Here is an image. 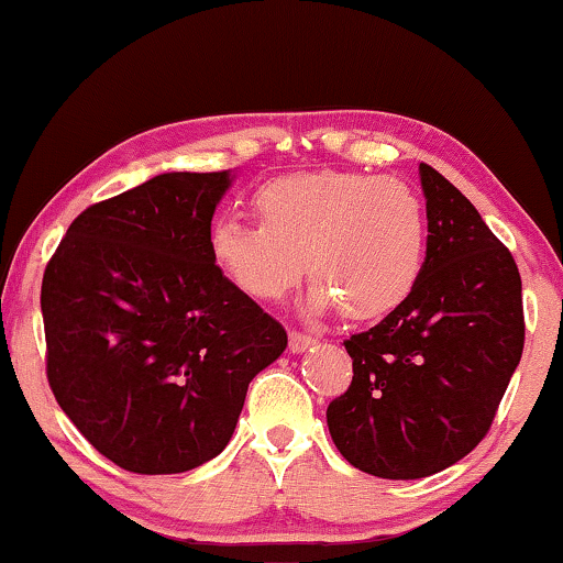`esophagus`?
Wrapping results in <instances>:
<instances>
[{
    "label": "esophagus",
    "mask_w": 563,
    "mask_h": 563,
    "mask_svg": "<svg viewBox=\"0 0 563 563\" xmlns=\"http://www.w3.org/2000/svg\"><path fill=\"white\" fill-rule=\"evenodd\" d=\"M310 345H314V338L310 333H302V330H291V333H289V351L291 353L310 349Z\"/></svg>",
    "instance_id": "34e87169"
}]
</instances>
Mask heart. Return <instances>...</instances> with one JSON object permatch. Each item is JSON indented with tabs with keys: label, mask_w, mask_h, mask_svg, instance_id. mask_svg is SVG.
Listing matches in <instances>:
<instances>
[{
	"label": "heart",
	"mask_w": 563,
	"mask_h": 563,
	"mask_svg": "<svg viewBox=\"0 0 563 563\" xmlns=\"http://www.w3.org/2000/svg\"><path fill=\"white\" fill-rule=\"evenodd\" d=\"M261 225L218 220L212 258L245 295L276 302L305 274L314 310L343 307L351 320L397 310L418 287L428 222L420 197L397 179L310 172L274 179L253 195Z\"/></svg>",
	"instance_id": "b5f03b06"
}]
</instances>
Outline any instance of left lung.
I'll use <instances>...</instances> for the list:
<instances>
[{
	"label": "left lung",
	"mask_w": 563,
	"mask_h": 563,
	"mask_svg": "<svg viewBox=\"0 0 563 563\" xmlns=\"http://www.w3.org/2000/svg\"><path fill=\"white\" fill-rule=\"evenodd\" d=\"M428 249L418 287L379 325L343 341L351 387L328 405L343 459L382 479H420L489 433L526 343L512 253L476 207L420 164Z\"/></svg>",
	"instance_id": "obj_1"
}]
</instances>
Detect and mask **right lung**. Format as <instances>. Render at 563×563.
<instances>
[{
    "mask_svg": "<svg viewBox=\"0 0 563 563\" xmlns=\"http://www.w3.org/2000/svg\"><path fill=\"white\" fill-rule=\"evenodd\" d=\"M228 172L158 174L84 210L43 274L45 374L79 433L133 474H181L233 435L287 330L214 264Z\"/></svg>",
    "mask_w": 563,
    "mask_h": 563,
    "instance_id": "right-lung-1",
    "label": "right lung"
}]
</instances>
